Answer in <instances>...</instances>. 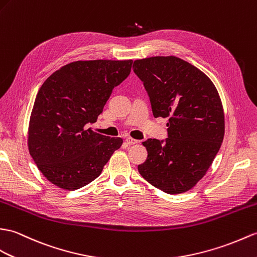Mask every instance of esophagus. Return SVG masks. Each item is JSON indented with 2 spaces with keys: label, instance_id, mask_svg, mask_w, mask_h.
<instances>
[{
  "label": "esophagus",
  "instance_id": "1",
  "mask_svg": "<svg viewBox=\"0 0 257 257\" xmlns=\"http://www.w3.org/2000/svg\"><path fill=\"white\" fill-rule=\"evenodd\" d=\"M126 142L128 143V145H138L139 143V140H136V139H134V138H127L126 139Z\"/></svg>",
  "mask_w": 257,
  "mask_h": 257
}]
</instances>
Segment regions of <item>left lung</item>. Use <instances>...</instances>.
Masks as SVG:
<instances>
[{
  "label": "left lung",
  "mask_w": 257,
  "mask_h": 257,
  "mask_svg": "<svg viewBox=\"0 0 257 257\" xmlns=\"http://www.w3.org/2000/svg\"><path fill=\"white\" fill-rule=\"evenodd\" d=\"M134 66L153 116L169 118L165 142H142L148 159L138 171L166 194L188 192L206 175L223 141L221 98L209 77L181 58L150 57L135 60Z\"/></svg>",
  "instance_id": "8db88e82"
}]
</instances>
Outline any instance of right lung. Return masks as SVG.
I'll use <instances>...</instances> for the list:
<instances>
[{
    "instance_id": "right-lung-1",
    "label": "right lung",
    "mask_w": 257,
    "mask_h": 257,
    "mask_svg": "<svg viewBox=\"0 0 257 257\" xmlns=\"http://www.w3.org/2000/svg\"><path fill=\"white\" fill-rule=\"evenodd\" d=\"M133 60H87L63 65L41 85L28 126V150L48 181L75 190L97 178L122 145L86 129L103 111Z\"/></svg>"
}]
</instances>
